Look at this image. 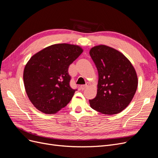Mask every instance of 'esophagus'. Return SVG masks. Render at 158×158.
I'll list each match as a JSON object with an SVG mask.
<instances>
[{
  "mask_svg": "<svg viewBox=\"0 0 158 158\" xmlns=\"http://www.w3.org/2000/svg\"><path fill=\"white\" fill-rule=\"evenodd\" d=\"M88 86V85L86 84V85H82V86H81V88L82 90H84L85 89H86Z\"/></svg>",
  "mask_w": 158,
  "mask_h": 158,
  "instance_id": "1",
  "label": "esophagus"
}]
</instances>
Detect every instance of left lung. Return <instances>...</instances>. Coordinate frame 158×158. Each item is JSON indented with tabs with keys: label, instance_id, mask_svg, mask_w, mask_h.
Segmentation results:
<instances>
[{
	"label": "left lung",
	"instance_id": "left-lung-1",
	"mask_svg": "<svg viewBox=\"0 0 158 158\" xmlns=\"http://www.w3.org/2000/svg\"><path fill=\"white\" fill-rule=\"evenodd\" d=\"M90 55L99 75L97 95L89 100L91 108L105 115L121 112L132 101L138 88L135 68L122 53L106 45L92 48Z\"/></svg>",
	"mask_w": 158,
	"mask_h": 158
}]
</instances>
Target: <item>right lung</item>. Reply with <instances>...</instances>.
<instances>
[{
    "instance_id": "add662e5",
    "label": "right lung",
    "mask_w": 158,
    "mask_h": 158,
    "mask_svg": "<svg viewBox=\"0 0 158 158\" xmlns=\"http://www.w3.org/2000/svg\"><path fill=\"white\" fill-rule=\"evenodd\" d=\"M83 52L77 45L56 44L34 54L28 61L23 73L25 90L39 111L56 114L71 101L77 90L70 86L68 68Z\"/></svg>"
}]
</instances>
